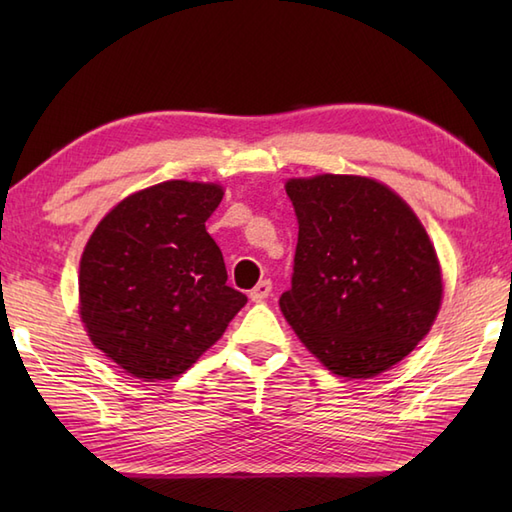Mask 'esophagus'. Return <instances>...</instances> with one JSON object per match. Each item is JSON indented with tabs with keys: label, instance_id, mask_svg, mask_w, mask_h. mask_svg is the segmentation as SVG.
<instances>
[{
	"label": "esophagus",
	"instance_id": "obj_1",
	"mask_svg": "<svg viewBox=\"0 0 512 512\" xmlns=\"http://www.w3.org/2000/svg\"><path fill=\"white\" fill-rule=\"evenodd\" d=\"M270 290H273V281H270V279L259 281V284L253 290H250V299H253V301H264L270 295Z\"/></svg>",
	"mask_w": 512,
	"mask_h": 512
}]
</instances>
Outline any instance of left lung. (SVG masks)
<instances>
[{"label":"left lung","mask_w":512,"mask_h":512,"mask_svg":"<svg viewBox=\"0 0 512 512\" xmlns=\"http://www.w3.org/2000/svg\"><path fill=\"white\" fill-rule=\"evenodd\" d=\"M286 193L299 239L281 312L332 374L385 372L438 317L442 275L427 231L400 195L372 178H292Z\"/></svg>","instance_id":"obj_1"}]
</instances>
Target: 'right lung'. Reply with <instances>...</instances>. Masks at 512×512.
<instances>
[{"mask_svg": "<svg viewBox=\"0 0 512 512\" xmlns=\"http://www.w3.org/2000/svg\"><path fill=\"white\" fill-rule=\"evenodd\" d=\"M222 195L213 182L154 184L118 202L85 244L81 321L127 374L149 383L184 374L248 301L226 286L204 226Z\"/></svg>", "mask_w": 512, "mask_h": 512, "instance_id": "obj_1", "label": "right lung"}]
</instances>
